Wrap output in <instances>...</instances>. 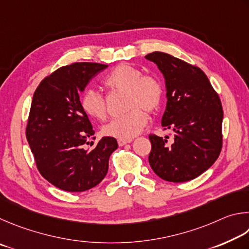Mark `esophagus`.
Masks as SVG:
<instances>
[{"mask_svg": "<svg viewBox=\"0 0 249 249\" xmlns=\"http://www.w3.org/2000/svg\"><path fill=\"white\" fill-rule=\"evenodd\" d=\"M132 140H121V139H118V144L119 146H124L127 144V143H130Z\"/></svg>", "mask_w": 249, "mask_h": 249, "instance_id": "1", "label": "esophagus"}]
</instances>
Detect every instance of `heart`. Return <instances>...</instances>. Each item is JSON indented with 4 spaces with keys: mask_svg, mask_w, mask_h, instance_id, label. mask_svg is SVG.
Here are the masks:
<instances>
[{
    "mask_svg": "<svg viewBox=\"0 0 249 249\" xmlns=\"http://www.w3.org/2000/svg\"><path fill=\"white\" fill-rule=\"evenodd\" d=\"M104 86L111 91L127 94L125 103L130 110L124 117L117 118L102 128L106 137L131 140L146 124V112H155L163 99V86L158 77L143 75L141 70L131 64L118 65L104 78ZM81 106L85 113L97 120L107 116L106 100L94 89H86L82 95Z\"/></svg>",
    "mask_w": 249,
    "mask_h": 249,
    "instance_id": "obj_1",
    "label": "heart"
}]
</instances>
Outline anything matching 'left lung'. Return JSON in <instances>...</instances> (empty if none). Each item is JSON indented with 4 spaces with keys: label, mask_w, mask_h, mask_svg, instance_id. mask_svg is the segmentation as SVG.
Masks as SVG:
<instances>
[{
    "label": "left lung",
    "mask_w": 249,
    "mask_h": 249,
    "mask_svg": "<svg viewBox=\"0 0 249 249\" xmlns=\"http://www.w3.org/2000/svg\"><path fill=\"white\" fill-rule=\"evenodd\" d=\"M145 59L158 65L166 87L162 127L174 141L151 134V168L166 181L185 182L201 175L219 158L223 110L219 95L202 70L165 52Z\"/></svg>",
    "instance_id": "left-lung-1"
}]
</instances>
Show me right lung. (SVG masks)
Masks as SVG:
<instances>
[{"label": "right lung", "mask_w": 249, "mask_h": 249, "mask_svg": "<svg viewBox=\"0 0 249 249\" xmlns=\"http://www.w3.org/2000/svg\"><path fill=\"white\" fill-rule=\"evenodd\" d=\"M107 67L90 62L62 67L42 80L34 94L26 138L35 162L43 178L70 193L97 186L118 147L111 137H104L91 150L84 146L95 132L82 109L80 93Z\"/></svg>", "instance_id": "1"}]
</instances>
